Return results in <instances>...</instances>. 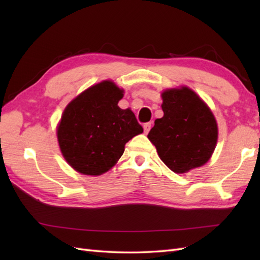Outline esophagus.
I'll use <instances>...</instances> for the list:
<instances>
[{"mask_svg": "<svg viewBox=\"0 0 260 260\" xmlns=\"http://www.w3.org/2000/svg\"><path fill=\"white\" fill-rule=\"evenodd\" d=\"M143 127H144V133L147 134L148 132H150L151 127H152V121H148V123H145L144 126H143Z\"/></svg>", "mask_w": 260, "mask_h": 260, "instance_id": "34e87169", "label": "esophagus"}]
</instances>
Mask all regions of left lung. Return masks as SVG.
I'll return each mask as SVG.
<instances>
[{
	"label": "left lung",
	"mask_w": 260,
	"mask_h": 260,
	"mask_svg": "<svg viewBox=\"0 0 260 260\" xmlns=\"http://www.w3.org/2000/svg\"><path fill=\"white\" fill-rule=\"evenodd\" d=\"M163 117L154 121L147 137L159 158L174 173L206 164L217 145V120L208 105L187 87L162 92Z\"/></svg>",
	"instance_id": "8db88e82"
}]
</instances>
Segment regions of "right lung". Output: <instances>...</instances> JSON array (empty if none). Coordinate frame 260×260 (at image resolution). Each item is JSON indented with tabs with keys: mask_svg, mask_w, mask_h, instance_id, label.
<instances>
[{
	"mask_svg": "<svg viewBox=\"0 0 260 260\" xmlns=\"http://www.w3.org/2000/svg\"><path fill=\"white\" fill-rule=\"evenodd\" d=\"M124 90L105 80L88 88L64 108L57 136L71 168L86 175H101L123 155L125 144L143 133L134 113L121 109Z\"/></svg>",
	"mask_w": 260,
	"mask_h": 260,
	"instance_id": "obj_1",
	"label": "right lung"
}]
</instances>
